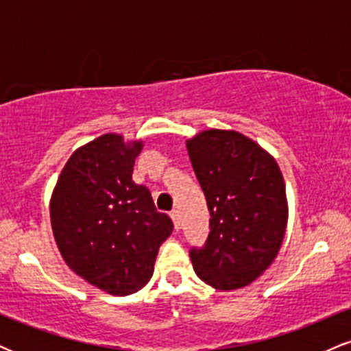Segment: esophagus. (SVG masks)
Wrapping results in <instances>:
<instances>
[{
  "label": "esophagus",
  "instance_id": "esophagus-1",
  "mask_svg": "<svg viewBox=\"0 0 351 351\" xmlns=\"http://www.w3.org/2000/svg\"><path fill=\"white\" fill-rule=\"evenodd\" d=\"M170 216H171V219H173V224H175V229H176V231H178L180 226H181V224H180V213L176 211V209H173V211L170 213Z\"/></svg>",
  "mask_w": 351,
  "mask_h": 351
}]
</instances>
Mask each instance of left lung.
I'll return each instance as SVG.
<instances>
[{
    "label": "left lung",
    "instance_id": "left-lung-1",
    "mask_svg": "<svg viewBox=\"0 0 351 351\" xmlns=\"http://www.w3.org/2000/svg\"><path fill=\"white\" fill-rule=\"evenodd\" d=\"M186 148L211 215L206 244L189 252L196 276L217 291L245 287L274 263L285 236L289 206L279 165L236 130L199 132Z\"/></svg>",
    "mask_w": 351,
    "mask_h": 351
}]
</instances>
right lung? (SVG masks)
Masks as SVG:
<instances>
[{
	"instance_id": "right-lung-1",
	"label": "right lung",
	"mask_w": 351,
	"mask_h": 351,
	"mask_svg": "<svg viewBox=\"0 0 351 351\" xmlns=\"http://www.w3.org/2000/svg\"><path fill=\"white\" fill-rule=\"evenodd\" d=\"M142 140L106 134L77 148L51 196V226L66 264L112 295H128L153 276L173 223L147 186L132 180Z\"/></svg>"
}]
</instances>
